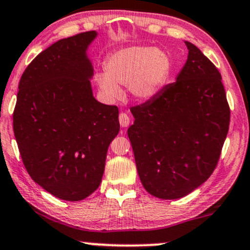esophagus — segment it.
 <instances>
[{"label": "esophagus", "instance_id": "obj_1", "mask_svg": "<svg viewBox=\"0 0 250 250\" xmlns=\"http://www.w3.org/2000/svg\"><path fill=\"white\" fill-rule=\"evenodd\" d=\"M119 121H120V125H121V127L125 128L128 127L129 123H130V119H129L127 113H121V114L119 115Z\"/></svg>", "mask_w": 250, "mask_h": 250}]
</instances>
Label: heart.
<instances>
[{
    "label": "heart",
    "mask_w": 250,
    "mask_h": 250,
    "mask_svg": "<svg viewBox=\"0 0 250 250\" xmlns=\"http://www.w3.org/2000/svg\"><path fill=\"white\" fill-rule=\"evenodd\" d=\"M106 72L94 76L98 86L109 99H118L119 85L130 86L138 99L153 97L168 80L170 60L163 50L151 46H129L112 53L105 62Z\"/></svg>",
    "instance_id": "b5f03b06"
}]
</instances>
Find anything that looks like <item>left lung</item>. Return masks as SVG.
<instances>
[{"label":"left lung","mask_w":250,"mask_h":250,"mask_svg":"<svg viewBox=\"0 0 250 250\" xmlns=\"http://www.w3.org/2000/svg\"><path fill=\"white\" fill-rule=\"evenodd\" d=\"M174 83L132 106L128 136L141 182L163 200L183 197L200 187L219 162L230 110L222 75L195 45Z\"/></svg>","instance_id":"obj_1"}]
</instances>
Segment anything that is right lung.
Returning <instances> with one entry per match:
<instances>
[{"label": "right lung", "instance_id": "obj_1", "mask_svg": "<svg viewBox=\"0 0 250 250\" xmlns=\"http://www.w3.org/2000/svg\"><path fill=\"white\" fill-rule=\"evenodd\" d=\"M88 31L61 39L36 56L21 75L14 132L27 173L49 194L81 201L99 187L119 108L97 102L85 55Z\"/></svg>", "mask_w": 250, "mask_h": 250}]
</instances>
